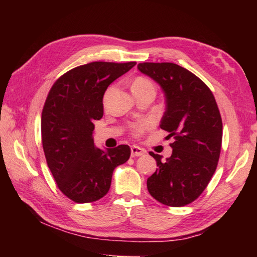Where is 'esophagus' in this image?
I'll return each instance as SVG.
<instances>
[{"mask_svg":"<svg viewBox=\"0 0 257 257\" xmlns=\"http://www.w3.org/2000/svg\"><path fill=\"white\" fill-rule=\"evenodd\" d=\"M146 154V150L140 148L138 146H132V157H139L144 156Z\"/></svg>","mask_w":257,"mask_h":257,"instance_id":"esophagus-1","label":"esophagus"}]
</instances>
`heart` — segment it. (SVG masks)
<instances>
[{"label": "heart", "mask_w": 257, "mask_h": 257, "mask_svg": "<svg viewBox=\"0 0 257 257\" xmlns=\"http://www.w3.org/2000/svg\"><path fill=\"white\" fill-rule=\"evenodd\" d=\"M148 87H152V88H155V87H154V84H152L151 81H150L148 78H146V77H141V76H139V77L135 78L134 83H133V86H132V89H133V91H135V90H138V89L148 88ZM110 90H111V87L107 90V92H106V96L109 94V91H110ZM148 125H149V123H148V122H143V123H138V124H136L135 127H134V129H133V133H134V135H135V136H139V135H141V134H143V133L145 132V130H146L147 128H148Z\"/></svg>", "instance_id": "heart-1"}]
</instances>
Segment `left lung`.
<instances>
[{"label":"left lung","instance_id":"8db88e82","mask_svg":"<svg viewBox=\"0 0 257 257\" xmlns=\"http://www.w3.org/2000/svg\"><path fill=\"white\" fill-rule=\"evenodd\" d=\"M138 69L165 92L160 128L174 139L166 160L150 152L158 169L147 180V188L162 204L184 206L199 198L216 170L223 128L219 108L209 87L177 64L140 63Z\"/></svg>","mask_w":257,"mask_h":257}]
</instances>
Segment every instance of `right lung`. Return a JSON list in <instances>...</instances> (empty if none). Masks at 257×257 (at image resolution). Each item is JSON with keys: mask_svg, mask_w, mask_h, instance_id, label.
Masks as SVG:
<instances>
[{"mask_svg": "<svg viewBox=\"0 0 257 257\" xmlns=\"http://www.w3.org/2000/svg\"><path fill=\"white\" fill-rule=\"evenodd\" d=\"M136 65L92 62L68 70L48 92L42 111V144L58 189L76 203L101 199L109 191L114 168L129 159L120 145L103 151L94 145V120L103 114L107 87Z\"/></svg>", "mask_w": 257, "mask_h": 257, "instance_id": "obj_1", "label": "right lung"}]
</instances>
